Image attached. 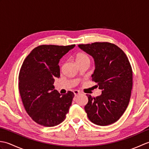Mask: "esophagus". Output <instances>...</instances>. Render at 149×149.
<instances>
[{
	"label": "esophagus",
	"mask_w": 149,
	"mask_h": 149,
	"mask_svg": "<svg viewBox=\"0 0 149 149\" xmlns=\"http://www.w3.org/2000/svg\"><path fill=\"white\" fill-rule=\"evenodd\" d=\"M74 93L75 95V96L76 97V96L78 95H79L81 93V92H80L79 91H78V90H74Z\"/></svg>",
	"instance_id": "obj_1"
}]
</instances>
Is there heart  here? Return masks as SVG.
<instances>
[{
    "instance_id": "obj_1",
    "label": "heart",
    "mask_w": 149,
    "mask_h": 149,
    "mask_svg": "<svg viewBox=\"0 0 149 149\" xmlns=\"http://www.w3.org/2000/svg\"><path fill=\"white\" fill-rule=\"evenodd\" d=\"M76 62L78 63V65L84 63H90V59L86 54L84 52H79L76 55Z\"/></svg>"
}]
</instances>
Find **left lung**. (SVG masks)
<instances>
[{
  "label": "left lung",
  "mask_w": 149,
  "mask_h": 149,
  "mask_svg": "<svg viewBox=\"0 0 149 149\" xmlns=\"http://www.w3.org/2000/svg\"><path fill=\"white\" fill-rule=\"evenodd\" d=\"M78 47L94 59L92 81L102 90L96 97L86 95L84 107L88 118L98 125L116 122L125 112L130 100L132 88V70L127 56L115 44L95 42Z\"/></svg>",
  "instance_id": "1"
}]
</instances>
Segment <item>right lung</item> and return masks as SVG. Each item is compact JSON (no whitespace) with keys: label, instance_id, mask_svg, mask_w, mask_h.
Returning <instances> with one entry per match:
<instances>
[{"label":"right lung","instance_id":"obj_1","mask_svg":"<svg viewBox=\"0 0 149 149\" xmlns=\"http://www.w3.org/2000/svg\"><path fill=\"white\" fill-rule=\"evenodd\" d=\"M75 45H42L34 48L25 59L18 76L21 99L26 112L34 122L45 127L61 123L68 113L74 94L61 95L54 90L60 77L59 60Z\"/></svg>","mask_w":149,"mask_h":149}]
</instances>
